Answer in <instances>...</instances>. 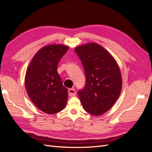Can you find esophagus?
I'll return each instance as SVG.
<instances>
[{
  "instance_id": "1",
  "label": "esophagus",
  "mask_w": 152,
  "mask_h": 152,
  "mask_svg": "<svg viewBox=\"0 0 152 152\" xmlns=\"http://www.w3.org/2000/svg\"><path fill=\"white\" fill-rule=\"evenodd\" d=\"M68 93H69V96L73 97V96H75L76 95V92L75 88H69V91H68Z\"/></svg>"
}]
</instances>
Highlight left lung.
I'll list each match as a JSON object with an SVG mask.
<instances>
[{"label":"left lung","instance_id":"8db88e82","mask_svg":"<svg viewBox=\"0 0 152 152\" xmlns=\"http://www.w3.org/2000/svg\"><path fill=\"white\" fill-rule=\"evenodd\" d=\"M83 65L85 84L78 91L84 109L94 115L104 114L113 106L122 87L121 75L114 58L95 43L75 49Z\"/></svg>","mask_w":152,"mask_h":152}]
</instances>
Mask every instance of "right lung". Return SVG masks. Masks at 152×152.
Instances as JSON below:
<instances>
[{
	"mask_svg": "<svg viewBox=\"0 0 152 152\" xmlns=\"http://www.w3.org/2000/svg\"><path fill=\"white\" fill-rule=\"evenodd\" d=\"M69 48L49 45L39 50L27 69L26 88L32 102L46 114L62 110L68 99L67 88L57 72L58 65Z\"/></svg>",
	"mask_w": 152,
	"mask_h": 152,
	"instance_id": "add662e5",
	"label": "right lung"
}]
</instances>
